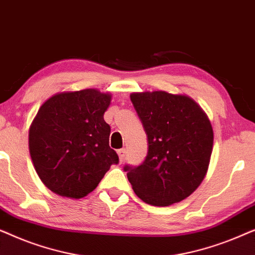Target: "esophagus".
Segmentation results:
<instances>
[{
    "mask_svg": "<svg viewBox=\"0 0 255 255\" xmlns=\"http://www.w3.org/2000/svg\"><path fill=\"white\" fill-rule=\"evenodd\" d=\"M118 153V156H120V161H124V158H125V153H127V151H125V148H121L118 149L117 151Z\"/></svg>",
    "mask_w": 255,
    "mask_h": 255,
    "instance_id": "esophagus-1",
    "label": "esophagus"
}]
</instances>
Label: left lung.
<instances>
[{"instance_id": "obj_1", "label": "left lung", "mask_w": 255, "mask_h": 255, "mask_svg": "<svg viewBox=\"0 0 255 255\" xmlns=\"http://www.w3.org/2000/svg\"><path fill=\"white\" fill-rule=\"evenodd\" d=\"M131 102L147 134L141 165L124 166L134 193L145 203L168 207L194 193L208 172L214 145L210 121L186 95L132 93Z\"/></svg>"}]
</instances>
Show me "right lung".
Instances as JSON below:
<instances>
[{
  "instance_id": "add662e5",
  "label": "right lung",
  "mask_w": 255,
  "mask_h": 255,
  "mask_svg": "<svg viewBox=\"0 0 255 255\" xmlns=\"http://www.w3.org/2000/svg\"><path fill=\"white\" fill-rule=\"evenodd\" d=\"M110 101V94L83 89L55 94L39 108L30 127L29 149L38 176L51 191L85 197L120 161L103 118Z\"/></svg>"
}]
</instances>
